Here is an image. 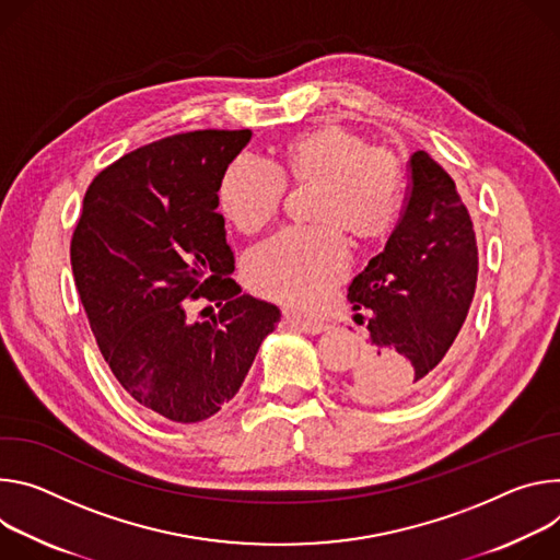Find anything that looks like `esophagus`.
<instances>
[{"mask_svg":"<svg viewBox=\"0 0 560 560\" xmlns=\"http://www.w3.org/2000/svg\"><path fill=\"white\" fill-rule=\"evenodd\" d=\"M284 325L300 331V334H308V336L327 331V325H323V323H306V320H298V318H289V316L284 318Z\"/></svg>","mask_w":560,"mask_h":560,"instance_id":"esophagus-1","label":"esophagus"}]
</instances>
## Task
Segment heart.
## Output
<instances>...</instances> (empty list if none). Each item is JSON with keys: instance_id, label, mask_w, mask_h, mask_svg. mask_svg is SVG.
<instances>
[{"instance_id": "heart-1", "label": "heart", "mask_w": 560, "mask_h": 560, "mask_svg": "<svg viewBox=\"0 0 560 560\" xmlns=\"http://www.w3.org/2000/svg\"><path fill=\"white\" fill-rule=\"evenodd\" d=\"M284 182L316 186L312 220L320 226L287 229L246 258V280L260 295L293 312L314 314L349 269L342 231L358 244L383 242L396 226L402 173L394 155L342 124H320L291 138L278 168L248 155L231 160L218 200L240 233H258L280 211Z\"/></svg>"}]
</instances>
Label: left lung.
<instances>
[{
	"instance_id": "left-lung-1",
	"label": "left lung",
	"mask_w": 560,
	"mask_h": 560,
	"mask_svg": "<svg viewBox=\"0 0 560 560\" xmlns=\"http://www.w3.org/2000/svg\"><path fill=\"white\" fill-rule=\"evenodd\" d=\"M407 200L383 252L349 284L353 320L369 331L349 394L366 405L413 398L439 381L478 278L474 224L450 173L409 155Z\"/></svg>"
}]
</instances>
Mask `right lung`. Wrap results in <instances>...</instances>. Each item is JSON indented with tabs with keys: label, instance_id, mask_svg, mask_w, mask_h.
Listing matches in <instances>:
<instances>
[{
	"label": "right lung",
	"instance_id": "add662e5",
	"mask_svg": "<svg viewBox=\"0 0 560 560\" xmlns=\"http://www.w3.org/2000/svg\"><path fill=\"white\" fill-rule=\"evenodd\" d=\"M252 131H191L136 149L89 186L71 242L97 347L133 400L173 422L218 413L242 387L280 308L240 293L215 213L220 177ZM196 299L221 306L194 324Z\"/></svg>",
	"mask_w": 560,
	"mask_h": 560
}]
</instances>
